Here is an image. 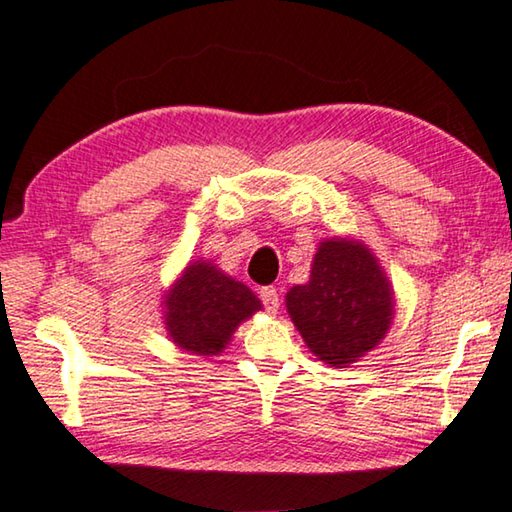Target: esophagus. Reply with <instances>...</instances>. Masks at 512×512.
Wrapping results in <instances>:
<instances>
[{
    "label": "esophagus",
    "instance_id": "1",
    "mask_svg": "<svg viewBox=\"0 0 512 512\" xmlns=\"http://www.w3.org/2000/svg\"><path fill=\"white\" fill-rule=\"evenodd\" d=\"M259 298H262L268 314H277V309H280V296H277V289L264 287L262 291H259Z\"/></svg>",
    "mask_w": 512,
    "mask_h": 512
}]
</instances>
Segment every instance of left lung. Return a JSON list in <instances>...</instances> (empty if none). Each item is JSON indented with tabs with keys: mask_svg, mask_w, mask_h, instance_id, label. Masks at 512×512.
I'll return each mask as SVG.
<instances>
[{
	"mask_svg": "<svg viewBox=\"0 0 512 512\" xmlns=\"http://www.w3.org/2000/svg\"><path fill=\"white\" fill-rule=\"evenodd\" d=\"M287 311L318 361L348 368L384 341L395 291L363 241L329 237L318 244L309 282L289 289Z\"/></svg>",
	"mask_w": 512,
	"mask_h": 512,
	"instance_id": "1",
	"label": "left lung"
}]
</instances>
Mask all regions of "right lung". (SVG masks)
Returning a JSON list of instances; mask_svg holds the SVG:
<instances>
[{"instance_id": "obj_1", "label": "right lung", "mask_w": 512, "mask_h": 512, "mask_svg": "<svg viewBox=\"0 0 512 512\" xmlns=\"http://www.w3.org/2000/svg\"><path fill=\"white\" fill-rule=\"evenodd\" d=\"M160 307L167 336L180 350L216 357L228 348L237 327L262 311V300L212 259L201 257L180 271Z\"/></svg>"}]
</instances>
